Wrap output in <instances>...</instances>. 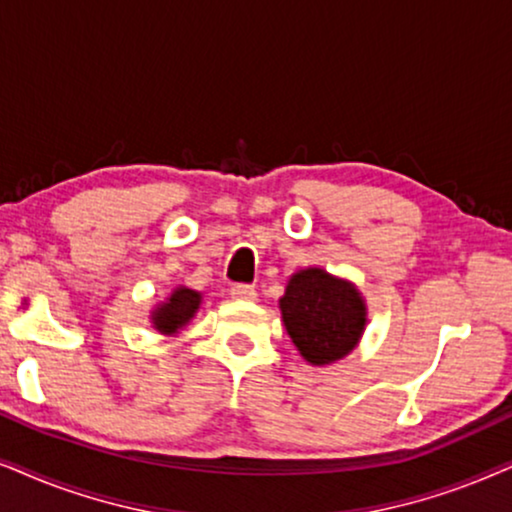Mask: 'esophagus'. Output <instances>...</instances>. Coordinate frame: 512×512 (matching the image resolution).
Segmentation results:
<instances>
[{
    "label": "esophagus",
    "instance_id": "obj_1",
    "mask_svg": "<svg viewBox=\"0 0 512 512\" xmlns=\"http://www.w3.org/2000/svg\"><path fill=\"white\" fill-rule=\"evenodd\" d=\"M231 297H234V300L252 302V300H257V290L252 286H245V283H236V286L231 288Z\"/></svg>",
    "mask_w": 512,
    "mask_h": 512
}]
</instances>
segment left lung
<instances>
[{
  "label": "left lung",
  "mask_w": 512,
  "mask_h": 512,
  "mask_svg": "<svg viewBox=\"0 0 512 512\" xmlns=\"http://www.w3.org/2000/svg\"><path fill=\"white\" fill-rule=\"evenodd\" d=\"M278 307L297 352L314 366L347 357L366 328V302L357 286L319 267L290 276Z\"/></svg>",
  "instance_id": "obj_1"
}]
</instances>
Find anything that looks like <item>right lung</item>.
<instances>
[{"instance_id":"right-lung-1","label":"right lung","mask_w":512,"mask_h":512,"mask_svg":"<svg viewBox=\"0 0 512 512\" xmlns=\"http://www.w3.org/2000/svg\"><path fill=\"white\" fill-rule=\"evenodd\" d=\"M200 300H203V295H200L198 290H191L186 286L174 288L172 295L167 297L163 304H158V307L153 309V316H151L153 328L163 335L179 333L181 328L196 316Z\"/></svg>"}]
</instances>
